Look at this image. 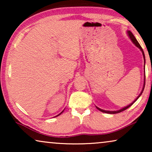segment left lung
<instances>
[{"instance_id": "1", "label": "left lung", "mask_w": 152, "mask_h": 152, "mask_svg": "<svg viewBox=\"0 0 152 152\" xmlns=\"http://www.w3.org/2000/svg\"><path fill=\"white\" fill-rule=\"evenodd\" d=\"M128 34H129V37H130V39H131V40L132 41V42L134 43L135 45H136L137 47L138 48H139L140 49V50L142 51V55H143V57H144V61H145V54H144V52H143V50H142V47L140 46V45L139 44V43L138 42V41L136 40V39L135 38V37L134 36V34H132V32H131V31H128ZM145 83H144V86H143V88H142V92L140 93V94L139 95V96L137 97L136 98V100H135L134 102H132V104H129V105H128V106H126V107H124L123 109H120V110H119V111H104V110H102V109H99V108H98V107H96L97 109L99 110V111H102V112H103V113H111V114H114V113H120V112H122V111H124V110H126V109H127L128 108H129L131 106H132L133 104H134L135 102H136L137 99H138V98H139V97L141 95V94H142V92H143V90H144V88H145Z\"/></svg>"}]
</instances>
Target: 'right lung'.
<instances>
[{"instance_id":"right-lung-1","label":"right lung","mask_w":152,"mask_h":152,"mask_svg":"<svg viewBox=\"0 0 152 152\" xmlns=\"http://www.w3.org/2000/svg\"><path fill=\"white\" fill-rule=\"evenodd\" d=\"M62 112H63V111H62ZM62 112H61V113H62ZM61 113H60V114H61ZM60 114H59V115H60ZM58 115H57V116H58Z\"/></svg>"}]
</instances>
